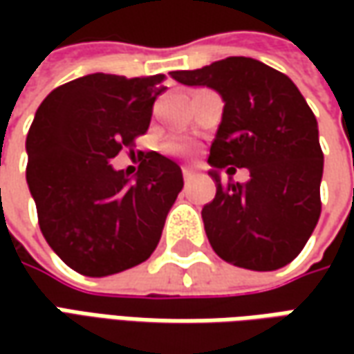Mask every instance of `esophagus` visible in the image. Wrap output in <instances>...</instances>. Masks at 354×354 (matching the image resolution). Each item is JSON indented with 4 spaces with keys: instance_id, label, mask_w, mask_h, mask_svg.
Wrapping results in <instances>:
<instances>
[{
    "instance_id": "obj_1",
    "label": "esophagus",
    "mask_w": 354,
    "mask_h": 354,
    "mask_svg": "<svg viewBox=\"0 0 354 354\" xmlns=\"http://www.w3.org/2000/svg\"><path fill=\"white\" fill-rule=\"evenodd\" d=\"M183 177H185V185H187V187H189V185H191V181L195 179L193 171H189V169H183Z\"/></svg>"
}]
</instances>
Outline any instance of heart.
Wrapping results in <instances>:
<instances>
[{
	"mask_svg": "<svg viewBox=\"0 0 354 354\" xmlns=\"http://www.w3.org/2000/svg\"><path fill=\"white\" fill-rule=\"evenodd\" d=\"M187 143L183 142H175V143H169V151H173V153H187Z\"/></svg>",
	"mask_w": 354,
	"mask_h": 354,
	"instance_id": "1",
	"label": "heart"
}]
</instances>
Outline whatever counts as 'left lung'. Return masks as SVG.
Listing matches in <instances>:
<instances>
[{"instance_id":"obj_1","label":"left lung","mask_w":354,"mask_h":354,"mask_svg":"<svg viewBox=\"0 0 354 354\" xmlns=\"http://www.w3.org/2000/svg\"><path fill=\"white\" fill-rule=\"evenodd\" d=\"M187 86H209L223 120L209 163L216 195L203 207L212 250L238 268L272 272L304 250L321 214L323 151L317 120L290 76L248 57L175 71ZM246 167L248 184L220 183L218 169Z\"/></svg>"}]
</instances>
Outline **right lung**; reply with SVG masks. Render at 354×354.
<instances>
[{"instance_id":"add662e5","label":"right lung","mask_w":354,"mask_h":354,"mask_svg":"<svg viewBox=\"0 0 354 354\" xmlns=\"http://www.w3.org/2000/svg\"><path fill=\"white\" fill-rule=\"evenodd\" d=\"M165 75L82 76L41 102L27 133V185L41 232L68 268L102 278L145 262L183 189L181 167L142 153L133 179L108 161L149 128Z\"/></svg>"}]
</instances>
